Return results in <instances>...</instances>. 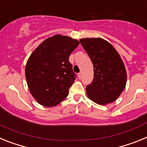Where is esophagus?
I'll return each instance as SVG.
<instances>
[{"label": "esophagus", "mask_w": 147, "mask_h": 147, "mask_svg": "<svg viewBox=\"0 0 147 147\" xmlns=\"http://www.w3.org/2000/svg\"><path fill=\"white\" fill-rule=\"evenodd\" d=\"M78 77H79V79H81V78H82V72H80L79 74H78Z\"/></svg>", "instance_id": "34e87169"}]
</instances>
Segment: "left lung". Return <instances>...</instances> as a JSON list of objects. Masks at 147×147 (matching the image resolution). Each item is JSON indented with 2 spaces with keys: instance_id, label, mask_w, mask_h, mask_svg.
Wrapping results in <instances>:
<instances>
[{
  "instance_id": "1",
  "label": "left lung",
  "mask_w": 147,
  "mask_h": 147,
  "mask_svg": "<svg viewBox=\"0 0 147 147\" xmlns=\"http://www.w3.org/2000/svg\"><path fill=\"white\" fill-rule=\"evenodd\" d=\"M93 65V80L86 87L88 98L98 105L117 99L125 88L127 74L117 51L102 38L80 40Z\"/></svg>"
}]
</instances>
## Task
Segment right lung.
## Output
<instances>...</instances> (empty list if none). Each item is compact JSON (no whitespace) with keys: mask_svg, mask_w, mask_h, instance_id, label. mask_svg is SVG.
Segmentation results:
<instances>
[{"mask_svg":"<svg viewBox=\"0 0 147 147\" xmlns=\"http://www.w3.org/2000/svg\"><path fill=\"white\" fill-rule=\"evenodd\" d=\"M78 40L57 34L44 40L31 54L26 66L29 90L40 105L54 107L64 100L76 80L69 56Z\"/></svg>","mask_w":147,"mask_h":147,"instance_id":"right-lung-1","label":"right lung"}]
</instances>
